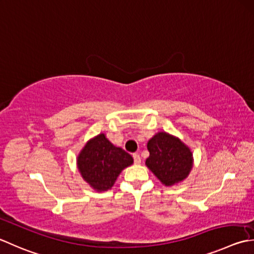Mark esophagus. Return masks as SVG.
I'll list each match as a JSON object with an SVG mask.
<instances>
[{"mask_svg":"<svg viewBox=\"0 0 254 254\" xmlns=\"http://www.w3.org/2000/svg\"><path fill=\"white\" fill-rule=\"evenodd\" d=\"M133 158H134V163H135V164H141V156H140V154H137V153L133 154Z\"/></svg>","mask_w":254,"mask_h":254,"instance_id":"1","label":"esophagus"}]
</instances>
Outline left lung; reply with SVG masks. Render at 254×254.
Instances as JSON below:
<instances>
[{
	"mask_svg": "<svg viewBox=\"0 0 254 254\" xmlns=\"http://www.w3.org/2000/svg\"><path fill=\"white\" fill-rule=\"evenodd\" d=\"M150 156L145 165L163 185L174 186L185 181L193 165L192 152L180 137L157 132L147 142Z\"/></svg>",
	"mask_w": 254,
	"mask_h": 254,
	"instance_id": "1",
	"label": "left lung"
}]
</instances>
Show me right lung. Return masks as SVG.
Here are the masks:
<instances>
[{
  "instance_id": "add662e5",
  "label": "right lung",
  "mask_w": 254,
  "mask_h": 254,
  "mask_svg": "<svg viewBox=\"0 0 254 254\" xmlns=\"http://www.w3.org/2000/svg\"><path fill=\"white\" fill-rule=\"evenodd\" d=\"M133 164V157L108 140L104 133L90 138L77 156L83 181L96 191L111 190L121 172Z\"/></svg>"
}]
</instances>
